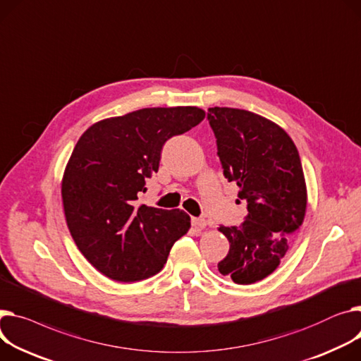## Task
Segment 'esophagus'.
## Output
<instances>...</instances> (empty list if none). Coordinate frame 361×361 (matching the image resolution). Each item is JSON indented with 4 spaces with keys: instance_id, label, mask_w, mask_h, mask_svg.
<instances>
[{
    "instance_id": "34e87169",
    "label": "esophagus",
    "mask_w": 361,
    "mask_h": 361,
    "mask_svg": "<svg viewBox=\"0 0 361 361\" xmlns=\"http://www.w3.org/2000/svg\"><path fill=\"white\" fill-rule=\"evenodd\" d=\"M191 225H193L196 229H203L206 228V221L202 218H191Z\"/></svg>"
}]
</instances>
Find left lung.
<instances>
[{
  "instance_id": "left-lung-1",
  "label": "left lung",
  "mask_w": 361,
  "mask_h": 361,
  "mask_svg": "<svg viewBox=\"0 0 361 361\" xmlns=\"http://www.w3.org/2000/svg\"><path fill=\"white\" fill-rule=\"evenodd\" d=\"M207 118L228 181L239 187L248 214L241 226H221L229 252L219 273L236 284L270 276L303 224L307 193L292 137L279 125L248 110L212 107Z\"/></svg>"
}]
</instances>
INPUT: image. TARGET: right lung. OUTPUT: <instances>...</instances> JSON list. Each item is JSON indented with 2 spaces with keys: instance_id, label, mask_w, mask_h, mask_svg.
Segmentation results:
<instances>
[{
  "instance_id": "add662e5",
  "label": "right lung",
  "mask_w": 361,
  "mask_h": 361,
  "mask_svg": "<svg viewBox=\"0 0 361 361\" xmlns=\"http://www.w3.org/2000/svg\"><path fill=\"white\" fill-rule=\"evenodd\" d=\"M199 107H152L90 126L77 142L62 177L68 229L91 266L116 281L159 273L190 216L137 204L158 171L164 143L197 126Z\"/></svg>"
}]
</instances>
